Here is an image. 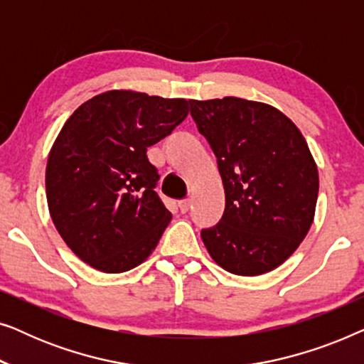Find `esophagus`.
<instances>
[{"label":"esophagus","mask_w":364,"mask_h":364,"mask_svg":"<svg viewBox=\"0 0 364 364\" xmlns=\"http://www.w3.org/2000/svg\"><path fill=\"white\" fill-rule=\"evenodd\" d=\"M191 205H192L191 200H181V202H178V210H181L182 213H187L188 208H191Z\"/></svg>","instance_id":"esophagus-1"}]
</instances>
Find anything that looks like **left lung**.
I'll return each instance as SVG.
<instances>
[{"label":"left lung","instance_id":"1","mask_svg":"<svg viewBox=\"0 0 364 364\" xmlns=\"http://www.w3.org/2000/svg\"><path fill=\"white\" fill-rule=\"evenodd\" d=\"M188 104L225 191V210L215 227L202 230L203 245L233 275L275 270L315 218L320 178L305 137L270 104L240 97Z\"/></svg>","mask_w":364,"mask_h":364}]
</instances>
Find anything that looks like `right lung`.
<instances>
[{
	"label": "right lung",
	"mask_w": 364,
	"mask_h": 364,
	"mask_svg": "<svg viewBox=\"0 0 364 364\" xmlns=\"http://www.w3.org/2000/svg\"><path fill=\"white\" fill-rule=\"evenodd\" d=\"M188 114L186 99L112 89L82 102L54 141L46 198L54 227L79 260L104 273L141 265L172 213L154 191L147 147Z\"/></svg>",
	"instance_id": "obj_1"
}]
</instances>
